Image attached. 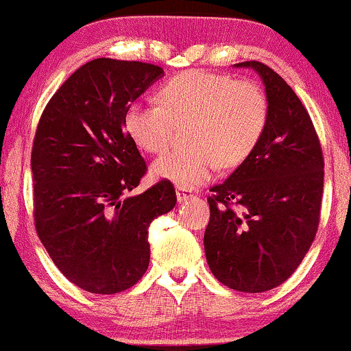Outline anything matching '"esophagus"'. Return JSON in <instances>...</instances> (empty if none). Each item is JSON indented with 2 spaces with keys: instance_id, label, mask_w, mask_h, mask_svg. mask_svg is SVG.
Segmentation results:
<instances>
[{
  "instance_id": "34e87169",
  "label": "esophagus",
  "mask_w": 351,
  "mask_h": 351,
  "mask_svg": "<svg viewBox=\"0 0 351 351\" xmlns=\"http://www.w3.org/2000/svg\"><path fill=\"white\" fill-rule=\"evenodd\" d=\"M193 196H195V195H193V193H191V189L181 188V186L176 188V198H178L180 203H184V201L191 199Z\"/></svg>"
}]
</instances>
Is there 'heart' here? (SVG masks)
Masks as SVG:
<instances>
[{"label":"heart","mask_w":351,"mask_h":351,"mask_svg":"<svg viewBox=\"0 0 351 351\" xmlns=\"http://www.w3.org/2000/svg\"><path fill=\"white\" fill-rule=\"evenodd\" d=\"M269 100L252 80L206 71H189L168 80L158 106L132 104L125 130L142 152L163 153L180 128H186L188 150L170 152L152 167L156 178L195 188L223 168L244 163L263 140Z\"/></svg>","instance_id":"b5f03b06"}]
</instances>
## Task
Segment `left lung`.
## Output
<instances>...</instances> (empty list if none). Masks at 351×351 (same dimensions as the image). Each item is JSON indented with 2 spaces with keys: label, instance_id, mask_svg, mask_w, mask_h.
<instances>
[{
  "label": "left lung",
  "instance_id": "1",
  "mask_svg": "<svg viewBox=\"0 0 351 351\" xmlns=\"http://www.w3.org/2000/svg\"><path fill=\"white\" fill-rule=\"evenodd\" d=\"M269 122L252 155L209 188L204 252L213 276L237 292L259 293L295 272L315 239L324 195V153L307 108L259 60Z\"/></svg>",
  "mask_w": 351,
  "mask_h": 351
}]
</instances>
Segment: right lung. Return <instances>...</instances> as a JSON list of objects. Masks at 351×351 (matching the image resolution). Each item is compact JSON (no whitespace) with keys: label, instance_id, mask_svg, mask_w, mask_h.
I'll list each match as a JSON object with an SVG mask.
<instances>
[{"label":"right lung","instance_id":"add662e5","mask_svg":"<svg viewBox=\"0 0 351 351\" xmlns=\"http://www.w3.org/2000/svg\"><path fill=\"white\" fill-rule=\"evenodd\" d=\"M162 75L155 64L90 60L58 88L36 128V232L59 271L87 292L110 295L142 279L148 228L176 204L168 180L127 196L147 163L125 130V112Z\"/></svg>","mask_w":351,"mask_h":351}]
</instances>
